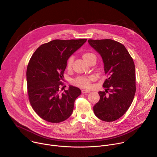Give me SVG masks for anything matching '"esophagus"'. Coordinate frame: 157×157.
I'll return each mask as SVG.
<instances>
[{
  "mask_svg": "<svg viewBox=\"0 0 157 157\" xmlns=\"http://www.w3.org/2000/svg\"><path fill=\"white\" fill-rule=\"evenodd\" d=\"M90 92H91V91H90V90H88V89H82V90H81V93H82V94L89 93H90Z\"/></svg>",
  "mask_w": 157,
  "mask_h": 157,
  "instance_id": "34e87169",
  "label": "esophagus"
}]
</instances>
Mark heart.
I'll list each match as a JSON object with an SVG mask.
<instances>
[{"label":"heart","mask_w":157,"mask_h":157,"mask_svg":"<svg viewBox=\"0 0 157 157\" xmlns=\"http://www.w3.org/2000/svg\"><path fill=\"white\" fill-rule=\"evenodd\" d=\"M82 58L87 63L91 59L93 58H96V57L95 55L91 53H85L82 55ZM73 62V58L70 57L66 63V68L68 70H70L72 67ZM92 78H84V77H78L75 79L73 81L74 84L76 86L80 87H89L90 85V82L92 80Z\"/></svg>","instance_id":"1"}]
</instances>
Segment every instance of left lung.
<instances>
[{"mask_svg":"<svg viewBox=\"0 0 157 157\" xmlns=\"http://www.w3.org/2000/svg\"><path fill=\"white\" fill-rule=\"evenodd\" d=\"M101 56L105 74V91H99V101L93 107L97 117L113 122L121 117L130 107L136 94V68L133 59L122 44L110 39L89 40Z\"/></svg>","mask_w":157,"mask_h":157,"instance_id":"1","label":"left lung"}]
</instances>
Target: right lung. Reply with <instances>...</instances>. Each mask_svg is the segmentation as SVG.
<instances>
[{"mask_svg":"<svg viewBox=\"0 0 157 157\" xmlns=\"http://www.w3.org/2000/svg\"><path fill=\"white\" fill-rule=\"evenodd\" d=\"M86 41L54 40L41 44L31 57L27 69L28 94L32 108L43 120L59 123L72 114L81 91L69 86L60 94L59 89L67 61Z\"/></svg>","mask_w":157,"mask_h":157,"instance_id":"obj_1","label":"right lung"}]
</instances>
